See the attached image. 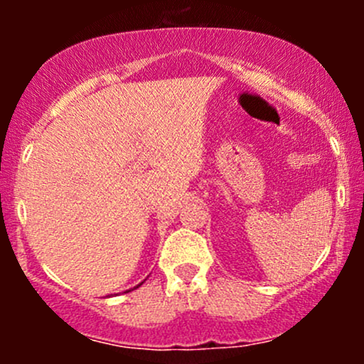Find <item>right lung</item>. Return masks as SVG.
Returning a JSON list of instances; mask_svg holds the SVG:
<instances>
[{"instance_id": "right-lung-1", "label": "right lung", "mask_w": 364, "mask_h": 364, "mask_svg": "<svg viewBox=\"0 0 364 364\" xmlns=\"http://www.w3.org/2000/svg\"><path fill=\"white\" fill-rule=\"evenodd\" d=\"M141 284H144V282H140V284H139V286H135V287H133V289H136V287H140V286H141ZM133 289H128L127 292H129V291H133Z\"/></svg>"}]
</instances>
